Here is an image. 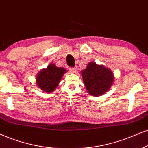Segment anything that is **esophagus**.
Here are the masks:
<instances>
[{
  "instance_id": "obj_1",
  "label": "esophagus",
  "mask_w": 148,
  "mask_h": 148,
  "mask_svg": "<svg viewBox=\"0 0 148 148\" xmlns=\"http://www.w3.org/2000/svg\"><path fill=\"white\" fill-rule=\"evenodd\" d=\"M69 71H70V72L72 73H75L76 69L75 68H70L69 69Z\"/></svg>"
}]
</instances>
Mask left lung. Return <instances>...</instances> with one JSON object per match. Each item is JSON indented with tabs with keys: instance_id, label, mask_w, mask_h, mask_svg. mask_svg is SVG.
<instances>
[{
	"instance_id": "left-lung-1",
	"label": "left lung",
	"mask_w": 148,
	"mask_h": 148,
	"mask_svg": "<svg viewBox=\"0 0 148 148\" xmlns=\"http://www.w3.org/2000/svg\"><path fill=\"white\" fill-rule=\"evenodd\" d=\"M86 89L90 95L100 96L108 91L113 84L114 74L103 65L90 62L84 70L81 71Z\"/></svg>"
}]
</instances>
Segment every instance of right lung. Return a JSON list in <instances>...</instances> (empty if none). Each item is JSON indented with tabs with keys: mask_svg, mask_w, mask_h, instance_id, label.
Segmentation results:
<instances>
[{
	"mask_svg": "<svg viewBox=\"0 0 148 148\" xmlns=\"http://www.w3.org/2000/svg\"><path fill=\"white\" fill-rule=\"evenodd\" d=\"M67 71L62 67H57L50 64L46 69H42L36 75V84L44 92L50 93L56 90L60 80Z\"/></svg>",
	"mask_w": 148,
	"mask_h": 148,
	"instance_id": "add662e5",
	"label": "right lung"
}]
</instances>
